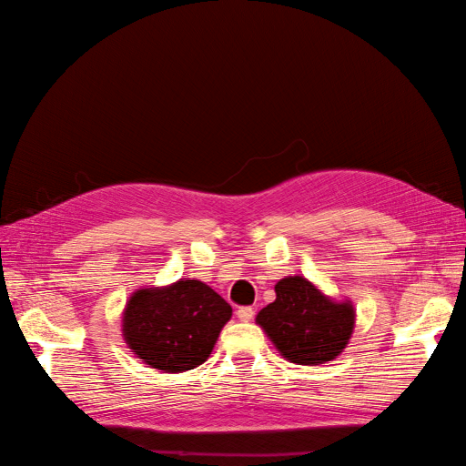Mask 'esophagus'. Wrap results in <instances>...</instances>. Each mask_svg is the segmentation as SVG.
I'll return each instance as SVG.
<instances>
[{
	"instance_id": "34e87169",
	"label": "esophagus",
	"mask_w": 466,
	"mask_h": 466,
	"mask_svg": "<svg viewBox=\"0 0 466 466\" xmlns=\"http://www.w3.org/2000/svg\"><path fill=\"white\" fill-rule=\"evenodd\" d=\"M236 316H238L240 322H250L254 319V309L252 306H242V309L236 310Z\"/></svg>"
}]
</instances>
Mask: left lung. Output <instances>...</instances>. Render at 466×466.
Masks as SVG:
<instances>
[{"label":"left lung","instance_id":"left-lung-1","mask_svg":"<svg viewBox=\"0 0 466 466\" xmlns=\"http://www.w3.org/2000/svg\"><path fill=\"white\" fill-rule=\"evenodd\" d=\"M276 300L256 316L286 360L319 366L334 360L354 332L350 300H334L304 276H286L274 286Z\"/></svg>","mask_w":466,"mask_h":466}]
</instances>
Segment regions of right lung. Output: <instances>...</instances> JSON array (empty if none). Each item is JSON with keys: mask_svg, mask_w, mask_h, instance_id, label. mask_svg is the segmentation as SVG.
I'll use <instances>...</instances> for the list:
<instances>
[{"mask_svg": "<svg viewBox=\"0 0 466 466\" xmlns=\"http://www.w3.org/2000/svg\"><path fill=\"white\" fill-rule=\"evenodd\" d=\"M232 306L200 280L137 289L122 312V336L137 359L162 372H186L206 362Z\"/></svg>", "mask_w": 466, "mask_h": 466, "instance_id": "right-lung-1", "label": "right lung"}]
</instances>
